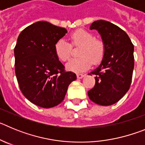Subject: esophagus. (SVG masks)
<instances>
[{
  "label": "esophagus",
  "mask_w": 145,
  "mask_h": 145,
  "mask_svg": "<svg viewBox=\"0 0 145 145\" xmlns=\"http://www.w3.org/2000/svg\"><path fill=\"white\" fill-rule=\"evenodd\" d=\"M84 76H85V75H84V74H77V78L78 79L83 78Z\"/></svg>",
  "instance_id": "1"
}]
</instances>
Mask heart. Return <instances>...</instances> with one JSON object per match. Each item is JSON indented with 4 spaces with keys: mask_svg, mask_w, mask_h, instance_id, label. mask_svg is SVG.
<instances>
[{
    "mask_svg": "<svg viewBox=\"0 0 145 145\" xmlns=\"http://www.w3.org/2000/svg\"><path fill=\"white\" fill-rule=\"evenodd\" d=\"M71 44L78 46L80 57L73 58L66 64V68L75 72H81L88 70L91 64H97L101 61L105 53V46L100 40L94 38L90 32L78 29L70 36ZM71 46L65 40H59L54 46L55 54L61 61H65L71 55Z\"/></svg>",
    "mask_w": 145,
    "mask_h": 145,
    "instance_id": "1",
    "label": "heart"
}]
</instances>
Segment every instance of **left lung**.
<instances>
[{"instance_id": "left-lung-1", "label": "left lung", "mask_w": 145, "mask_h": 145, "mask_svg": "<svg viewBox=\"0 0 145 145\" xmlns=\"http://www.w3.org/2000/svg\"><path fill=\"white\" fill-rule=\"evenodd\" d=\"M90 29L98 31L105 46L100 65L91 74L95 86L88 91L89 99L102 106L118 102L130 88L134 67V45L125 31L110 22H93Z\"/></svg>"}]
</instances>
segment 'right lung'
<instances>
[{
	"label": "right lung",
	"mask_w": 145,
	"mask_h": 145,
	"mask_svg": "<svg viewBox=\"0 0 145 145\" xmlns=\"http://www.w3.org/2000/svg\"><path fill=\"white\" fill-rule=\"evenodd\" d=\"M67 33L65 28L40 21L20 34L14 48L15 73L20 90L29 102L50 108L65 99L76 75L65 72L54 46Z\"/></svg>",
	"instance_id": "obj_1"
}]
</instances>
